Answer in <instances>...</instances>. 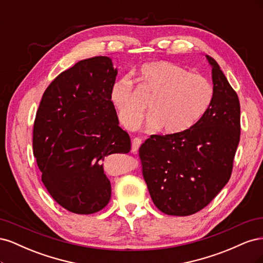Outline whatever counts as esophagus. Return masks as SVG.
Returning <instances> with one entry per match:
<instances>
[{
	"instance_id": "34e87169",
	"label": "esophagus",
	"mask_w": 263,
	"mask_h": 263,
	"mask_svg": "<svg viewBox=\"0 0 263 263\" xmlns=\"http://www.w3.org/2000/svg\"><path fill=\"white\" fill-rule=\"evenodd\" d=\"M141 142H142V140L139 137H135L133 139V141H132V151H133V153H137L140 145H141Z\"/></svg>"
}]
</instances>
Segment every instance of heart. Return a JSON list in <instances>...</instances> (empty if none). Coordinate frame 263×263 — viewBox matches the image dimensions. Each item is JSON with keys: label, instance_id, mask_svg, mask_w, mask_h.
<instances>
[{"label": "heart", "instance_id": "obj_1", "mask_svg": "<svg viewBox=\"0 0 263 263\" xmlns=\"http://www.w3.org/2000/svg\"><path fill=\"white\" fill-rule=\"evenodd\" d=\"M138 82L150 100V125H159L168 134L185 130L200 121L214 97L208 78L164 60L145 63L139 70ZM110 101L127 128L137 126L146 114V105L137 99L129 78L115 82Z\"/></svg>", "mask_w": 263, "mask_h": 263}]
</instances>
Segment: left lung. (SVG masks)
Returning <instances> with one entry per match:
<instances>
[{
  "label": "left lung",
  "mask_w": 263,
  "mask_h": 263,
  "mask_svg": "<svg viewBox=\"0 0 263 263\" xmlns=\"http://www.w3.org/2000/svg\"><path fill=\"white\" fill-rule=\"evenodd\" d=\"M212 65L214 97L190 128L151 135L139 148L142 176L162 213L187 216L208 206L233 172L240 139V103L216 60Z\"/></svg>",
  "instance_id": "1"
}]
</instances>
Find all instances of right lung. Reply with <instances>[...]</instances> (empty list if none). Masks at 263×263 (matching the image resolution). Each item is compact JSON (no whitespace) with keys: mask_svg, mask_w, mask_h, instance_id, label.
I'll return each instance as SVG.
<instances>
[{"mask_svg":"<svg viewBox=\"0 0 263 263\" xmlns=\"http://www.w3.org/2000/svg\"><path fill=\"white\" fill-rule=\"evenodd\" d=\"M117 70L104 55L84 59L48 85L33 129V151L53 200L76 214H93L110 198L105 157L127 154L129 135L118 125L110 91Z\"/></svg>","mask_w":263,"mask_h":263,"instance_id":"add662e5","label":"right lung"}]
</instances>
